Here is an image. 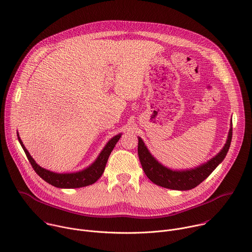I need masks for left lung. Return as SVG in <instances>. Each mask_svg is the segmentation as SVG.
Here are the masks:
<instances>
[{
  "instance_id": "obj_1",
  "label": "left lung",
  "mask_w": 252,
  "mask_h": 252,
  "mask_svg": "<svg viewBox=\"0 0 252 252\" xmlns=\"http://www.w3.org/2000/svg\"><path fill=\"white\" fill-rule=\"evenodd\" d=\"M228 137L223 149L214 158L193 169L188 170H171L160 164L149 152L145 142L138 137L137 154L143 171L151 181L157 186L175 189L189 190L200 185L209 174L217 168V166L224 159L230 147L232 138V124L230 125Z\"/></svg>"
}]
</instances>
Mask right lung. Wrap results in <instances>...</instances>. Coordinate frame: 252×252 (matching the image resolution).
Masks as SVG:
<instances>
[{
  "label": "right lung",
  "instance_id": "obj_1",
  "mask_svg": "<svg viewBox=\"0 0 252 252\" xmlns=\"http://www.w3.org/2000/svg\"><path fill=\"white\" fill-rule=\"evenodd\" d=\"M121 135L122 133L117 134L106 143V146L103 148V150L101 151V153L99 154V156L92 165H90L84 170H81L78 172H71V173H57L41 167L38 163H35L33 158L31 157V155L23 145V141L21 140L19 133H18V139L33 170L37 172V174L40 177H42L45 182L60 189H79V188H84V187H88L94 184L101 176V174L103 173L105 164L107 162V159H109V157L112 151L114 150L117 142L121 138Z\"/></svg>",
  "mask_w": 252,
  "mask_h": 252
}]
</instances>
